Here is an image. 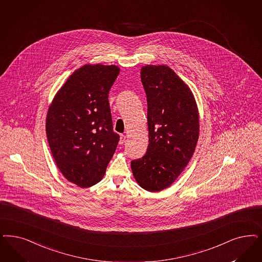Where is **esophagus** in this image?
Returning <instances> with one entry per match:
<instances>
[{"mask_svg":"<svg viewBox=\"0 0 262 262\" xmlns=\"http://www.w3.org/2000/svg\"><path fill=\"white\" fill-rule=\"evenodd\" d=\"M126 136L125 135H121L120 136V141H119V143L120 144H124L125 142H126Z\"/></svg>","mask_w":262,"mask_h":262,"instance_id":"34e87169","label":"esophagus"}]
</instances>
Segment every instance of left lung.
Returning <instances> with one entry per match:
<instances>
[{
    "label": "left lung",
    "instance_id": "8db88e82",
    "mask_svg": "<svg viewBox=\"0 0 262 262\" xmlns=\"http://www.w3.org/2000/svg\"><path fill=\"white\" fill-rule=\"evenodd\" d=\"M140 76L149 144L144 157L130 165L137 184L157 192L171 186L190 162L199 141V108L190 87L169 67L147 64Z\"/></svg>",
    "mask_w": 262,
    "mask_h": 262
}]
</instances>
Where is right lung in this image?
I'll list each match as a JSON object with an SVG mask.
<instances>
[{
  "mask_svg": "<svg viewBox=\"0 0 262 262\" xmlns=\"http://www.w3.org/2000/svg\"><path fill=\"white\" fill-rule=\"evenodd\" d=\"M117 66L86 63L55 95L46 115V136L63 177L80 188L102 179L120 136L113 132L108 94Z\"/></svg>",
  "mask_w": 262,
  "mask_h": 262,
  "instance_id": "add662e5",
  "label": "right lung"
}]
</instances>
